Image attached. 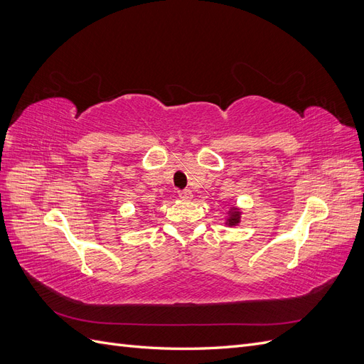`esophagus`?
Wrapping results in <instances>:
<instances>
[{"label":"esophagus","instance_id":"obj_1","mask_svg":"<svg viewBox=\"0 0 364 364\" xmlns=\"http://www.w3.org/2000/svg\"><path fill=\"white\" fill-rule=\"evenodd\" d=\"M191 191L190 190H181L179 191V197H181V199H191Z\"/></svg>","mask_w":364,"mask_h":364}]
</instances>
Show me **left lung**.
Returning a JSON list of instances; mask_svg holds the SVG:
<instances>
[{"mask_svg": "<svg viewBox=\"0 0 364 364\" xmlns=\"http://www.w3.org/2000/svg\"><path fill=\"white\" fill-rule=\"evenodd\" d=\"M238 218H240V213L234 211L232 214H230V218H229V225H237V223H238Z\"/></svg>", "mask_w": 364, "mask_h": 364, "instance_id": "8db88e82", "label": "left lung"}]
</instances>
